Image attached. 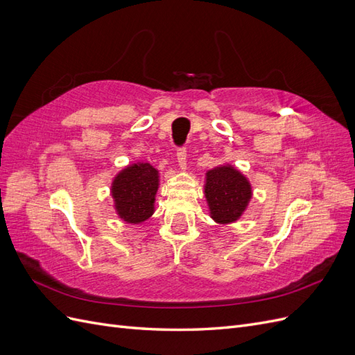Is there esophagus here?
<instances>
[{"mask_svg":"<svg viewBox=\"0 0 355 355\" xmlns=\"http://www.w3.org/2000/svg\"><path fill=\"white\" fill-rule=\"evenodd\" d=\"M176 158H178V164L180 168H187V149L185 148H179L176 153Z\"/></svg>","mask_w":355,"mask_h":355,"instance_id":"obj_1","label":"esophagus"}]
</instances>
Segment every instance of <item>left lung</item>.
I'll list each match as a JSON object with an SVG mask.
<instances>
[{
    "instance_id": "obj_1",
    "label": "left lung",
    "mask_w": 355,
    "mask_h": 355,
    "mask_svg": "<svg viewBox=\"0 0 355 355\" xmlns=\"http://www.w3.org/2000/svg\"><path fill=\"white\" fill-rule=\"evenodd\" d=\"M210 218L220 225L237 222L249 207L253 189L239 168L231 164H222L207 170L204 180Z\"/></svg>"
}]
</instances>
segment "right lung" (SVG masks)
<instances>
[{
  "instance_id": "right-lung-1",
  "label": "right lung",
  "mask_w": 355,
  "mask_h": 355,
  "mask_svg": "<svg viewBox=\"0 0 355 355\" xmlns=\"http://www.w3.org/2000/svg\"><path fill=\"white\" fill-rule=\"evenodd\" d=\"M159 187L158 170L137 161L118 171L111 184V196L118 218L125 223H142L155 211V196Z\"/></svg>"
}]
</instances>
